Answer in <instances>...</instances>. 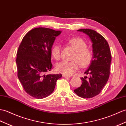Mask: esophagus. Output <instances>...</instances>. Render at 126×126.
I'll use <instances>...</instances> for the list:
<instances>
[{
    "label": "esophagus",
    "instance_id": "obj_1",
    "mask_svg": "<svg viewBox=\"0 0 126 126\" xmlns=\"http://www.w3.org/2000/svg\"><path fill=\"white\" fill-rule=\"evenodd\" d=\"M63 77L64 78H70V76H67L65 75H63Z\"/></svg>",
    "mask_w": 126,
    "mask_h": 126
}]
</instances>
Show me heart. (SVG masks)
Returning a JSON list of instances; mask_svg holds the SVG:
<instances>
[{"instance_id": "1", "label": "heart", "mask_w": 126, "mask_h": 126, "mask_svg": "<svg viewBox=\"0 0 126 126\" xmlns=\"http://www.w3.org/2000/svg\"><path fill=\"white\" fill-rule=\"evenodd\" d=\"M69 43L76 51L73 58L74 61L66 62L62 61L57 64L56 70L64 75L70 76L74 74L78 70L79 65L81 67L88 66L93 59V52L87 48V44L79 37L73 38L69 41ZM51 55L56 60L61 58V46L55 45L51 49Z\"/></svg>"}]
</instances>
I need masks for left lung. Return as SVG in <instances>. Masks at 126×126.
<instances>
[{
  "mask_svg": "<svg viewBox=\"0 0 126 126\" xmlns=\"http://www.w3.org/2000/svg\"><path fill=\"white\" fill-rule=\"evenodd\" d=\"M78 32L88 35L92 43L93 59L84 74L89 76L80 78L82 84L74 90L78 96L91 98L100 93L109 78L112 60L109 43L105 38L94 30L80 29Z\"/></svg>",
  "mask_w": 126,
  "mask_h": 126,
  "instance_id": "obj_1",
  "label": "left lung"
}]
</instances>
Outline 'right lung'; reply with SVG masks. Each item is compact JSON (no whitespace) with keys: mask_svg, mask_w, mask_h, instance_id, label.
<instances>
[{"mask_svg":"<svg viewBox=\"0 0 126 126\" xmlns=\"http://www.w3.org/2000/svg\"><path fill=\"white\" fill-rule=\"evenodd\" d=\"M62 31L39 27L26 34L17 51V77L29 95L43 99L53 92L61 74H47L51 70V48Z\"/></svg>","mask_w":126,"mask_h":126,"instance_id":"add662e5","label":"right lung"}]
</instances>
